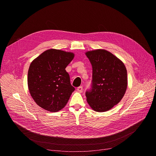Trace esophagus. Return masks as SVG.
Wrapping results in <instances>:
<instances>
[{"instance_id": "obj_1", "label": "esophagus", "mask_w": 156, "mask_h": 156, "mask_svg": "<svg viewBox=\"0 0 156 156\" xmlns=\"http://www.w3.org/2000/svg\"><path fill=\"white\" fill-rule=\"evenodd\" d=\"M77 91H78V92H80V93H81V92L83 91V87H82L81 86L78 87V88H77Z\"/></svg>"}]
</instances>
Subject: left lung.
<instances>
[{
	"mask_svg": "<svg viewBox=\"0 0 156 156\" xmlns=\"http://www.w3.org/2000/svg\"><path fill=\"white\" fill-rule=\"evenodd\" d=\"M92 65L91 89L86 92L87 102L96 112H103L120 101L127 88V73L123 62L105 49L85 53Z\"/></svg>",
	"mask_w": 156,
	"mask_h": 156,
	"instance_id": "obj_1",
	"label": "left lung"
}]
</instances>
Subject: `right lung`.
<instances>
[{"mask_svg": "<svg viewBox=\"0 0 156 156\" xmlns=\"http://www.w3.org/2000/svg\"><path fill=\"white\" fill-rule=\"evenodd\" d=\"M75 57L71 52L45 51L29 66L27 85L30 94L40 107L52 112L63 108L75 88L65 68Z\"/></svg>", "mask_w": 156, "mask_h": 156, "instance_id": "add662e5", "label": "right lung"}]
</instances>
